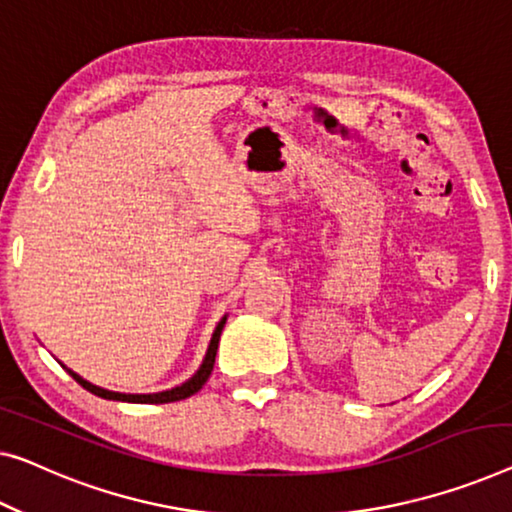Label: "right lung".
Wrapping results in <instances>:
<instances>
[{"instance_id": "obj_1", "label": "right lung", "mask_w": 512, "mask_h": 512, "mask_svg": "<svg viewBox=\"0 0 512 512\" xmlns=\"http://www.w3.org/2000/svg\"><path fill=\"white\" fill-rule=\"evenodd\" d=\"M227 322V315L220 319L216 331H213L211 335V342H209V349L207 354H204V361L200 365V370L195 372L193 377H190L188 381H183L181 386H174L170 388V391H160V393H117V391H108V388H101V386H94L91 381L82 379L78 372L68 370L66 365L64 368L68 370V375H71L75 381L82 388H87L89 393L98 395V398H105V400H117V402H135V404H165V402H177V400H186L190 398V395H195L200 388L207 384V379L211 375L213 370V363H216V352H218V342H220V333H223V326Z\"/></svg>"}]
</instances>
